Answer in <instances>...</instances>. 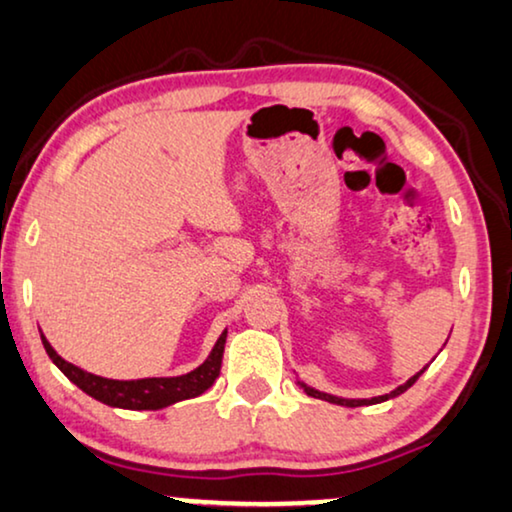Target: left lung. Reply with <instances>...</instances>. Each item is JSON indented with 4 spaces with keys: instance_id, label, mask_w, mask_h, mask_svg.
<instances>
[{
    "instance_id": "obj_1",
    "label": "left lung",
    "mask_w": 512,
    "mask_h": 512,
    "mask_svg": "<svg viewBox=\"0 0 512 512\" xmlns=\"http://www.w3.org/2000/svg\"><path fill=\"white\" fill-rule=\"evenodd\" d=\"M423 371H426V367H423L421 371H418V374H414L409 378L407 383H402V386H397L395 390H390V393H386V395H378V397H369V400H353V397H338V395H331V393H322V390H315V388H310L308 383H303V381H298L301 383V388L305 390V393H308L310 397H317V400H327V402H334V404H341V407H367V404H378V402H386V400H393V397H397V395H402V393H407V390L414 386V383L418 381V376L423 374Z\"/></svg>"
}]
</instances>
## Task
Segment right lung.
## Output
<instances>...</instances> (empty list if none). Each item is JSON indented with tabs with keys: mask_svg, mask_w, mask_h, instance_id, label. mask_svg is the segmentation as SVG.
Segmentation results:
<instances>
[{
	"mask_svg": "<svg viewBox=\"0 0 512 512\" xmlns=\"http://www.w3.org/2000/svg\"><path fill=\"white\" fill-rule=\"evenodd\" d=\"M225 336H228V329L218 336V341L214 348H211L207 360L199 364L197 369L188 371V374L164 378H136V381H117V378H103L91 374V371H84L75 367L72 362L63 360V357L53 350V345L46 341L44 334L42 343L46 355L51 357V362L56 364L79 390H84V393L94 397V400L117 409L155 411L169 407V404L192 400V397H199L214 386L218 374H221Z\"/></svg>",
	"mask_w": 512,
	"mask_h": 512,
	"instance_id": "1",
	"label": "right lung"
}]
</instances>
